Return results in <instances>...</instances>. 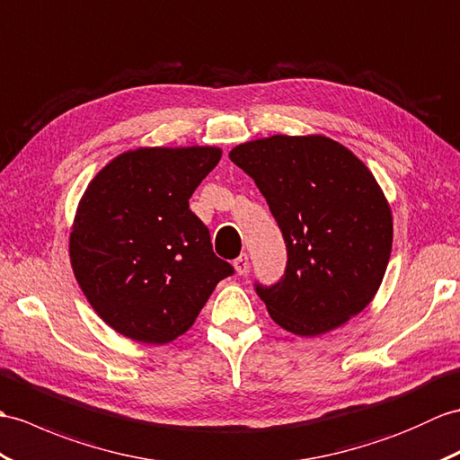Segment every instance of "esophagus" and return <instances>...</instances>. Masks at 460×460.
<instances>
[{"instance_id": "34e87169", "label": "esophagus", "mask_w": 460, "mask_h": 460, "mask_svg": "<svg viewBox=\"0 0 460 460\" xmlns=\"http://www.w3.org/2000/svg\"><path fill=\"white\" fill-rule=\"evenodd\" d=\"M234 270H237L239 274H247V270H249V266H251V261H249V254L247 252H243V254H239L237 259H234Z\"/></svg>"}]
</instances>
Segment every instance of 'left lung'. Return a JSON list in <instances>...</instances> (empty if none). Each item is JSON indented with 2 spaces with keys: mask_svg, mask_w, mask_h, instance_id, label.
Wrapping results in <instances>:
<instances>
[{
  "mask_svg": "<svg viewBox=\"0 0 460 460\" xmlns=\"http://www.w3.org/2000/svg\"><path fill=\"white\" fill-rule=\"evenodd\" d=\"M229 158L254 180L286 243L282 279L254 282L274 322L315 337L360 314L392 251V213L370 170L327 137L274 135Z\"/></svg>",
  "mask_w": 460,
  "mask_h": 460,
  "instance_id": "1",
  "label": "left lung"
}]
</instances>
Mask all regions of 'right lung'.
<instances>
[{"instance_id":"right-lung-1","label":"right lung","mask_w":460,"mask_h":460,"mask_svg":"<svg viewBox=\"0 0 460 460\" xmlns=\"http://www.w3.org/2000/svg\"><path fill=\"white\" fill-rule=\"evenodd\" d=\"M219 158L213 146L137 148L84 191L70 233L72 269L117 333L170 343L194 325L217 282L234 274L188 204Z\"/></svg>"}]
</instances>
